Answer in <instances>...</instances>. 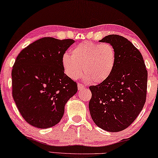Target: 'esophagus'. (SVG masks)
<instances>
[{
	"label": "esophagus",
	"instance_id": "esophagus-1",
	"mask_svg": "<svg viewBox=\"0 0 158 158\" xmlns=\"http://www.w3.org/2000/svg\"><path fill=\"white\" fill-rule=\"evenodd\" d=\"M85 87L83 85H82V84H81V83H78L77 84V89H78V90H81L82 89H83V88H85Z\"/></svg>",
	"mask_w": 158,
	"mask_h": 158
}]
</instances>
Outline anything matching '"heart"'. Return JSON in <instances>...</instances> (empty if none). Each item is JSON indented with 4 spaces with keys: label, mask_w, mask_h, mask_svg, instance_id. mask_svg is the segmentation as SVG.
I'll return each instance as SVG.
<instances>
[{
    "label": "heart",
    "mask_w": 158,
    "mask_h": 158,
    "mask_svg": "<svg viewBox=\"0 0 158 158\" xmlns=\"http://www.w3.org/2000/svg\"><path fill=\"white\" fill-rule=\"evenodd\" d=\"M71 54L63 55L61 63L65 75L72 80L79 78L82 70L85 81L101 83L114 69L116 52L111 44L85 42L71 48Z\"/></svg>",
    "instance_id": "b5f03b06"
}]
</instances>
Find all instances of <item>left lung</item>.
Returning <instances> with one entry per match:
<instances>
[{
    "instance_id": "1",
    "label": "left lung",
    "mask_w": 158,
    "mask_h": 158,
    "mask_svg": "<svg viewBox=\"0 0 158 158\" xmlns=\"http://www.w3.org/2000/svg\"><path fill=\"white\" fill-rule=\"evenodd\" d=\"M99 42L114 47L116 60L106 81L89 87L92 98L89 110L98 127L106 131L118 132L129 127L143 110L148 71L140 52L127 39L111 35Z\"/></svg>"
}]
</instances>
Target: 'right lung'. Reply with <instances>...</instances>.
Instances as JSON below:
<instances>
[{"instance_id":"1","label":"right lung","mask_w":158,"mask_h":158,"mask_svg":"<svg viewBox=\"0 0 158 158\" xmlns=\"http://www.w3.org/2000/svg\"><path fill=\"white\" fill-rule=\"evenodd\" d=\"M73 40L40 39L24 48L12 70L13 98L27 122L39 128L57 124L65 104L77 91L64 73L61 59Z\"/></svg>"}]
</instances>
